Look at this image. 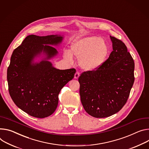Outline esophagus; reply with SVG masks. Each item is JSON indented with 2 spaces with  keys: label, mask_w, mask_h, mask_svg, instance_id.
Masks as SVG:
<instances>
[{
  "label": "esophagus",
  "mask_w": 149,
  "mask_h": 149,
  "mask_svg": "<svg viewBox=\"0 0 149 149\" xmlns=\"http://www.w3.org/2000/svg\"><path fill=\"white\" fill-rule=\"evenodd\" d=\"M79 72L78 71H77V72H76V73L75 74L74 78H75V79H77V78L79 77Z\"/></svg>",
  "instance_id": "34e87169"
}]
</instances>
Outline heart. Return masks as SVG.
<instances>
[{"label":"heart","instance_id":"heart-1","mask_svg":"<svg viewBox=\"0 0 149 149\" xmlns=\"http://www.w3.org/2000/svg\"><path fill=\"white\" fill-rule=\"evenodd\" d=\"M71 52L79 59V65L82 68L87 71H94L104 63L109 49L103 39L91 36L75 41L71 46ZM72 53L69 51L64 53V58L70 63L73 62Z\"/></svg>","mask_w":149,"mask_h":149}]
</instances>
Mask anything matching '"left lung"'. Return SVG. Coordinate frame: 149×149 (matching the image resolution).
I'll use <instances>...</instances> for the list:
<instances>
[{
	"mask_svg": "<svg viewBox=\"0 0 149 149\" xmlns=\"http://www.w3.org/2000/svg\"><path fill=\"white\" fill-rule=\"evenodd\" d=\"M113 51L96 70L83 72L78 78L84 109L95 118H106L125 104L134 82V62L121 40L110 36Z\"/></svg>",
	"mask_w": 149,
	"mask_h": 149,
	"instance_id": "left-lung-1",
	"label": "left lung"
}]
</instances>
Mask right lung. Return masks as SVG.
Listing matches in <instances>:
<instances>
[{
	"label": "right lung",
	"mask_w": 149,
	"mask_h": 149,
	"mask_svg": "<svg viewBox=\"0 0 149 149\" xmlns=\"http://www.w3.org/2000/svg\"><path fill=\"white\" fill-rule=\"evenodd\" d=\"M62 39L58 35H30L12 54L7 70L9 94L19 109L31 116L51 115L58 106L61 89L74 77L75 69L58 70L47 61L58 54L50 45H58ZM42 51L47 58L33 63L34 58Z\"/></svg>",
	"instance_id": "1"
}]
</instances>
